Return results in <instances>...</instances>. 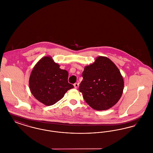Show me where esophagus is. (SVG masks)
Wrapping results in <instances>:
<instances>
[{
  "mask_svg": "<svg viewBox=\"0 0 153 153\" xmlns=\"http://www.w3.org/2000/svg\"><path fill=\"white\" fill-rule=\"evenodd\" d=\"M79 83L76 82V83L74 84V88H75L76 89H77V88H79Z\"/></svg>",
  "mask_w": 153,
  "mask_h": 153,
  "instance_id": "obj_1",
  "label": "esophagus"
}]
</instances>
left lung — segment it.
Instances as JSON below:
<instances>
[{"mask_svg": "<svg viewBox=\"0 0 153 153\" xmlns=\"http://www.w3.org/2000/svg\"><path fill=\"white\" fill-rule=\"evenodd\" d=\"M82 77L79 91L93 109H109L120 99L123 91V78L109 58L97 57L94 63L85 66Z\"/></svg>", "mask_w": 153, "mask_h": 153, "instance_id": "left-lung-1", "label": "left lung"}]
</instances>
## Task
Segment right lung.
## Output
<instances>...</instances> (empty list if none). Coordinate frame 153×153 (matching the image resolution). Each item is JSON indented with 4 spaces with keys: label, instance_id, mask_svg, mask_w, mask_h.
Here are the masks:
<instances>
[{
    "label": "right lung",
    "instance_id": "1",
    "mask_svg": "<svg viewBox=\"0 0 153 153\" xmlns=\"http://www.w3.org/2000/svg\"><path fill=\"white\" fill-rule=\"evenodd\" d=\"M68 72L59 68L51 56L40 59L33 68L29 78L32 95L45 105H51L60 100L70 89Z\"/></svg>",
    "mask_w": 153,
    "mask_h": 153
}]
</instances>
